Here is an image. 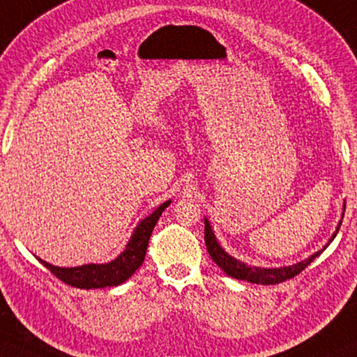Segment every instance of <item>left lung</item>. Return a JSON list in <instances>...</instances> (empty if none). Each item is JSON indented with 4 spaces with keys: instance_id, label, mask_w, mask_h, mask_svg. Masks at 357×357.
Wrapping results in <instances>:
<instances>
[{
    "instance_id": "obj_1",
    "label": "left lung",
    "mask_w": 357,
    "mask_h": 357,
    "mask_svg": "<svg viewBox=\"0 0 357 357\" xmlns=\"http://www.w3.org/2000/svg\"><path fill=\"white\" fill-rule=\"evenodd\" d=\"M344 211H346V201H344V204H342L341 220L337 222L336 231L333 232L329 242H333V238H335L337 236V232H340L342 218H344ZM204 242H206L207 252H209L211 259L214 260V264L218 265L219 268H222V272L225 275H229V277L237 278V280H243V282L259 283V285H275V283L285 282V280H288V278H293L295 275H298L301 270H305L306 267H308L311 261L317 259V257L329 245V242H328L321 250L314 252V254L310 255L308 259L296 261V264H293V265L265 268V267H255V265H247V264H243L242 260H237L236 257L229 255L227 252L222 249V245L219 243L218 237H215L214 231H212V225L207 218H204Z\"/></svg>"
}]
</instances>
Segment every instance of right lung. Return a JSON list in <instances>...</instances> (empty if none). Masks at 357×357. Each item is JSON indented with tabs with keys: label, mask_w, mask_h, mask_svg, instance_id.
<instances>
[{
	"label": "right lung",
	"mask_w": 357,
	"mask_h": 357,
	"mask_svg": "<svg viewBox=\"0 0 357 357\" xmlns=\"http://www.w3.org/2000/svg\"><path fill=\"white\" fill-rule=\"evenodd\" d=\"M171 204V199L158 206L150 215L142 219L133 229V234L130 236V241L126 242L125 249L120 252L119 257L107 264H87L79 265V267H56L49 261L39 259L44 267L51 270L59 280L67 283V285L75 288H105V287H116L123 283L139 268L143 264L148 249V241H150L153 229L163 214V211Z\"/></svg>",
	"instance_id": "1"
}]
</instances>
